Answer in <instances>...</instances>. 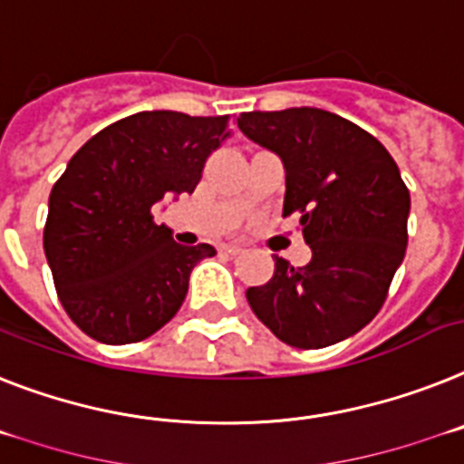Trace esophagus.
<instances>
[{
  "label": "esophagus",
  "instance_id": "34e87169",
  "mask_svg": "<svg viewBox=\"0 0 464 464\" xmlns=\"http://www.w3.org/2000/svg\"><path fill=\"white\" fill-rule=\"evenodd\" d=\"M221 252H226V255H240L243 247L240 245H221Z\"/></svg>",
  "mask_w": 464,
  "mask_h": 464
}]
</instances>
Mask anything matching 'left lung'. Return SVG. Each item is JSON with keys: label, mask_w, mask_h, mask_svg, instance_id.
I'll use <instances>...</instances> for the list:
<instances>
[{"label": "left lung", "mask_w": 464, "mask_h": 464, "mask_svg": "<svg viewBox=\"0 0 464 464\" xmlns=\"http://www.w3.org/2000/svg\"><path fill=\"white\" fill-rule=\"evenodd\" d=\"M238 127L283 160V217L299 212L311 247L306 266L276 256L247 302L285 344H337L377 316L406 255L411 193L399 167L375 136L321 108L240 112Z\"/></svg>", "instance_id": "8db88e82"}]
</instances>
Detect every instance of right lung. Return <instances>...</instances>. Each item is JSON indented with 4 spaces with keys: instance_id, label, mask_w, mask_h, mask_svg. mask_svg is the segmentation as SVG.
Here are the masks:
<instances>
[{
    "instance_id": "obj_1",
    "label": "right lung",
    "mask_w": 464,
    "mask_h": 464,
    "mask_svg": "<svg viewBox=\"0 0 464 464\" xmlns=\"http://www.w3.org/2000/svg\"><path fill=\"white\" fill-rule=\"evenodd\" d=\"M231 136L228 115L143 111L108 124L70 158L49 196L44 255L65 314L103 344H131L174 318L212 245H179L153 208L193 193Z\"/></svg>"
}]
</instances>
